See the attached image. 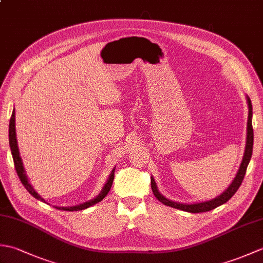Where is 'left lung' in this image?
Instances as JSON below:
<instances>
[{
  "label": "left lung",
  "instance_id": "obj_1",
  "mask_svg": "<svg viewBox=\"0 0 263 263\" xmlns=\"http://www.w3.org/2000/svg\"><path fill=\"white\" fill-rule=\"evenodd\" d=\"M248 104H249V120H248V137H247V147H245V153L243 156V160L242 164L239 166V170L236 174V177L234 178V181L232 184L224 193H221L219 197H217L212 200L205 201V202H199V203H193V204H184V203H177L174 202V201H171L168 199H166L163 197L157 190V186H156V182L154 178L152 177V189H153V193L155 194V197L157 200H159L161 203H164L168 206H172V208H176L183 211H187V212H192V214H198V212H204V211H209L217 208V206L221 205L222 203L227 202L234 194L236 193L238 187L241 186V184L243 182V178L245 176V173H247L248 165L251 160V156H252V150H253V127H252V104H251V100L248 97Z\"/></svg>",
  "mask_w": 263,
  "mask_h": 263
}]
</instances>
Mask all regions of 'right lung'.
Wrapping results in <instances>:
<instances>
[{
    "label": "right lung",
    "instance_id": "1",
    "mask_svg": "<svg viewBox=\"0 0 263 263\" xmlns=\"http://www.w3.org/2000/svg\"><path fill=\"white\" fill-rule=\"evenodd\" d=\"M14 110L12 111V115H11V119H10V124H9V143H10V148H11V153H12V157H13V163H14V167H15V171H16V174H18L19 178L21 183L24 184V186L26 187V190L28 192H29L33 198H36L37 200H41L43 202H45V200L43 198H41V195H39L33 187L30 185V183L28 182V178L26 176V173L24 170V166H22V160L20 158V155H19V149H18V144H16V138H15V119H14ZM114 172L115 168L111 171L110 175L108 177V181L107 183L105 184V186L103 187L102 192H100L96 198L90 200V201H87V202L79 204V205H76V206H55V208L59 209V210H66V211H78V210H82V209H86L89 208V206L99 202V201H102L107 193L109 192V190L111 187V184H113L114 181Z\"/></svg>",
    "mask_w": 263,
    "mask_h": 263
}]
</instances>
